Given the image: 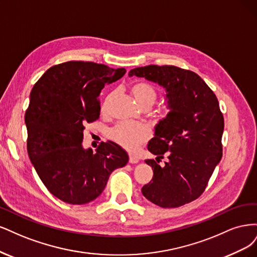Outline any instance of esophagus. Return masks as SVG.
I'll use <instances>...</instances> for the list:
<instances>
[{
    "mask_svg": "<svg viewBox=\"0 0 257 257\" xmlns=\"http://www.w3.org/2000/svg\"><path fill=\"white\" fill-rule=\"evenodd\" d=\"M129 162H130V163H132V164H136V163H138V162H139V159L137 158L136 156H132V155H130V156H129Z\"/></svg>",
    "mask_w": 257,
    "mask_h": 257,
    "instance_id": "1",
    "label": "esophagus"
}]
</instances>
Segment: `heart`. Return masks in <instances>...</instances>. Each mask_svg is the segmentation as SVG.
<instances>
[{"label": "heart", "mask_w": 257, "mask_h": 257, "mask_svg": "<svg viewBox=\"0 0 257 257\" xmlns=\"http://www.w3.org/2000/svg\"><path fill=\"white\" fill-rule=\"evenodd\" d=\"M130 92L142 109H151L157 100L156 88L146 82H138L131 85ZM115 97V93H111L106 97L102 104V111L106 112ZM110 138L125 150L136 152L141 145L146 143L151 138V131L143 125H130V123H118L110 130Z\"/></svg>", "instance_id": "1"}]
</instances>
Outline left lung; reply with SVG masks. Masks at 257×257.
Segmentation results:
<instances>
[{"instance_id":"8db88e82","label":"left lung","mask_w":257,"mask_h":257,"mask_svg":"<svg viewBox=\"0 0 257 257\" xmlns=\"http://www.w3.org/2000/svg\"><path fill=\"white\" fill-rule=\"evenodd\" d=\"M132 76L163 86L170 109L147 146L158 158L145 160L154 176L142 193L163 208L192 202L204 192L222 158L224 118L218 99L198 74L176 66L148 65L131 69ZM164 153L169 161L161 168L156 162Z\"/></svg>"}]
</instances>
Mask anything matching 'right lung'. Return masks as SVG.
<instances>
[{
	"label": "right lung",
	"instance_id": "1",
	"mask_svg": "<svg viewBox=\"0 0 257 257\" xmlns=\"http://www.w3.org/2000/svg\"><path fill=\"white\" fill-rule=\"evenodd\" d=\"M125 68L70 61L52 66L33 86L26 112L28 154L46 188L61 201L82 205L100 195L111 173L129 157L107 141L84 150L85 125L99 118L98 96Z\"/></svg>",
	"mask_w": 257,
	"mask_h": 257
}]
</instances>
